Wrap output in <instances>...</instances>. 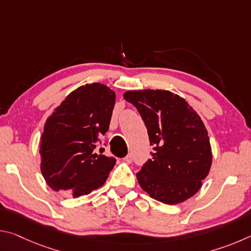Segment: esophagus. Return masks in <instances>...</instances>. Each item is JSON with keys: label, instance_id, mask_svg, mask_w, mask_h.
<instances>
[{"label": "esophagus", "instance_id": "34e87169", "mask_svg": "<svg viewBox=\"0 0 251 251\" xmlns=\"http://www.w3.org/2000/svg\"><path fill=\"white\" fill-rule=\"evenodd\" d=\"M126 161H127V163H131V161H133V155H131V154H128V155H127L126 157H125V158H124Z\"/></svg>", "mask_w": 251, "mask_h": 251}]
</instances>
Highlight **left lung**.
I'll list each match as a JSON object with an SVG mask.
<instances>
[{
    "mask_svg": "<svg viewBox=\"0 0 251 251\" xmlns=\"http://www.w3.org/2000/svg\"><path fill=\"white\" fill-rule=\"evenodd\" d=\"M124 99L133 104L145 123L151 158L136 176L151 198L175 205L194 196L211 166L208 131L187 101L163 90L128 91Z\"/></svg>",
    "mask_w": 251,
    "mask_h": 251,
    "instance_id": "8db88e82",
    "label": "left lung"
}]
</instances>
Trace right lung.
I'll return each instance as SVG.
<instances>
[{"instance_id":"right-lung-1","label":"right lung","mask_w":251,"mask_h":251,"mask_svg":"<svg viewBox=\"0 0 251 251\" xmlns=\"http://www.w3.org/2000/svg\"><path fill=\"white\" fill-rule=\"evenodd\" d=\"M115 93L100 83L72 92L44 125L41 171L55 192L79 197L103 186L116 159L103 154Z\"/></svg>"}]
</instances>
